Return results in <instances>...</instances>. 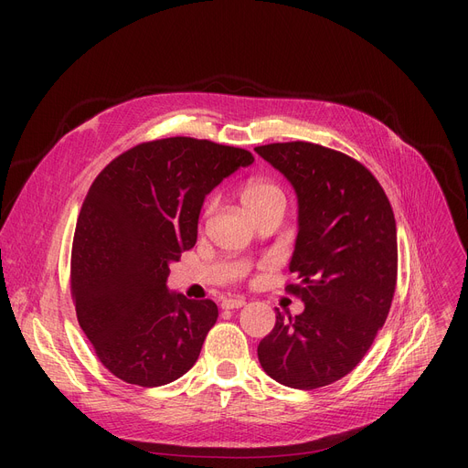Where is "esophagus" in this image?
Masks as SVG:
<instances>
[{
    "label": "esophagus",
    "mask_w": 468,
    "mask_h": 468,
    "mask_svg": "<svg viewBox=\"0 0 468 468\" xmlns=\"http://www.w3.org/2000/svg\"><path fill=\"white\" fill-rule=\"evenodd\" d=\"M247 305L242 298H224L221 300V309H240Z\"/></svg>",
    "instance_id": "34e87169"
}]
</instances>
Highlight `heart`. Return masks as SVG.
Segmentation results:
<instances>
[{
  "label": "heart",
  "mask_w": 468,
  "mask_h": 468,
  "mask_svg": "<svg viewBox=\"0 0 468 468\" xmlns=\"http://www.w3.org/2000/svg\"><path fill=\"white\" fill-rule=\"evenodd\" d=\"M239 199L250 216L267 208V207H286V193L284 189L265 178H252L244 184L239 191Z\"/></svg>",
  "instance_id": "obj_1"
}]
</instances>
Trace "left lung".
Returning <instances> with one entry per match:
<instances>
[{"label":"left lung","mask_w":468,"mask_h":468,"mask_svg":"<svg viewBox=\"0 0 468 468\" xmlns=\"http://www.w3.org/2000/svg\"><path fill=\"white\" fill-rule=\"evenodd\" d=\"M254 152L292 184L298 237L290 273L303 313L279 309L258 346L263 372L292 388H318L347 376L387 321L397 286V224L372 172L309 142Z\"/></svg>","instance_id":"left-lung-1"}]
</instances>
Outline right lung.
<instances>
[{
    "instance_id": "1",
    "label": "right lung",
    "mask_w": 468,
    "mask_h": 468,
    "mask_svg": "<svg viewBox=\"0 0 468 468\" xmlns=\"http://www.w3.org/2000/svg\"><path fill=\"white\" fill-rule=\"evenodd\" d=\"M250 152L195 138L140 144L92 182L71 249V296L81 330L119 379L176 381L216 324L214 302L166 286L170 263L195 247L207 195Z\"/></svg>"
}]
</instances>
